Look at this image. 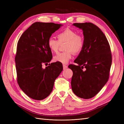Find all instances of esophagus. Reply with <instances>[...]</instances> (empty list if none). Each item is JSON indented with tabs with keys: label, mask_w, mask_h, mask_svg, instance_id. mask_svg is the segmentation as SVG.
Wrapping results in <instances>:
<instances>
[{
	"label": "esophagus",
	"mask_w": 124,
	"mask_h": 124,
	"mask_svg": "<svg viewBox=\"0 0 124 124\" xmlns=\"http://www.w3.org/2000/svg\"><path fill=\"white\" fill-rule=\"evenodd\" d=\"M67 67H68V66H67L66 65H63V68L64 70L67 68Z\"/></svg>",
	"instance_id": "esophagus-1"
}]
</instances>
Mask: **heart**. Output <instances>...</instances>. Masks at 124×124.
I'll return each instance as SVG.
<instances>
[{
	"label": "heart",
	"instance_id": "obj_1",
	"mask_svg": "<svg viewBox=\"0 0 124 124\" xmlns=\"http://www.w3.org/2000/svg\"><path fill=\"white\" fill-rule=\"evenodd\" d=\"M58 40L50 38L47 45L52 53H56L59 49L60 44L66 43L64 47L65 52L59 53L54 57V61L62 63H68L72 58L73 53L75 54L80 53L85 45L83 36L77 34V32L70 28H66L57 35Z\"/></svg>",
	"mask_w": 124,
	"mask_h": 124
}]
</instances>
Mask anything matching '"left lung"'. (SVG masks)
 <instances>
[{
  "label": "left lung",
  "instance_id": "left-lung-1",
  "mask_svg": "<svg viewBox=\"0 0 124 124\" xmlns=\"http://www.w3.org/2000/svg\"><path fill=\"white\" fill-rule=\"evenodd\" d=\"M73 25L83 30L85 45L74 62L78 65L68 66L73 71L71 87L78 97L90 99L100 92L109 78L112 64L110 46L106 36L95 24Z\"/></svg>",
  "mask_w": 124,
  "mask_h": 124
}]
</instances>
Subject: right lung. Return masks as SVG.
I'll use <instances>...</instances> for the list:
<instances>
[{
  "mask_svg": "<svg viewBox=\"0 0 124 124\" xmlns=\"http://www.w3.org/2000/svg\"><path fill=\"white\" fill-rule=\"evenodd\" d=\"M61 25L35 22L18 41L15 57L17 82L22 91L33 99L41 100L49 96L55 79L62 71V65L59 62L42 68L52 59L47 40Z\"/></svg>",
  "mask_w": 124,
  "mask_h": 124,
  "instance_id": "right-lung-1",
  "label": "right lung"
}]
</instances>
